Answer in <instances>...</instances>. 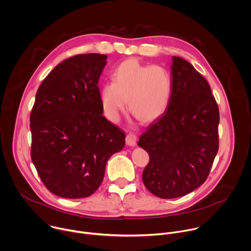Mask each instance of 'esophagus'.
Listing matches in <instances>:
<instances>
[{
  "instance_id": "obj_1",
  "label": "esophagus",
  "mask_w": 251,
  "mask_h": 251,
  "mask_svg": "<svg viewBox=\"0 0 251 251\" xmlns=\"http://www.w3.org/2000/svg\"><path fill=\"white\" fill-rule=\"evenodd\" d=\"M126 144L130 147H135L137 144V136L134 133H129L126 136Z\"/></svg>"
}]
</instances>
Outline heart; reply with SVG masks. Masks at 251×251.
Segmentation results:
<instances>
[{
  "mask_svg": "<svg viewBox=\"0 0 251 251\" xmlns=\"http://www.w3.org/2000/svg\"><path fill=\"white\" fill-rule=\"evenodd\" d=\"M112 79L100 92L102 110L108 119H118L126 100L129 110L143 122L156 120L168 108L173 82L166 67L130 58L115 68Z\"/></svg>",
  "mask_w": 251,
  "mask_h": 251,
  "instance_id": "b5f03b06",
  "label": "heart"
}]
</instances>
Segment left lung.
I'll return each mask as SVG.
<instances>
[{
  "mask_svg": "<svg viewBox=\"0 0 251 251\" xmlns=\"http://www.w3.org/2000/svg\"><path fill=\"white\" fill-rule=\"evenodd\" d=\"M171 74L168 108L138 142L150 155L143 182L160 199L180 198L201 186L219 149V108L208 82L179 56L172 57Z\"/></svg>",
  "mask_w": 251,
  "mask_h": 251,
  "instance_id": "1",
  "label": "left lung"
}]
</instances>
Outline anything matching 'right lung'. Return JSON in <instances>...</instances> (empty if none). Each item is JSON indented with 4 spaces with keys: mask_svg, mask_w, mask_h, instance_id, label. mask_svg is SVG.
I'll return each instance as SVG.
<instances>
[{
    "mask_svg": "<svg viewBox=\"0 0 251 251\" xmlns=\"http://www.w3.org/2000/svg\"><path fill=\"white\" fill-rule=\"evenodd\" d=\"M107 56L77 54L57 64L40 85L30 114L32 162L47 189L81 199L100 186L125 132L102 115L99 79Z\"/></svg>",
    "mask_w": 251,
    "mask_h": 251,
    "instance_id": "1",
    "label": "right lung"
}]
</instances>
